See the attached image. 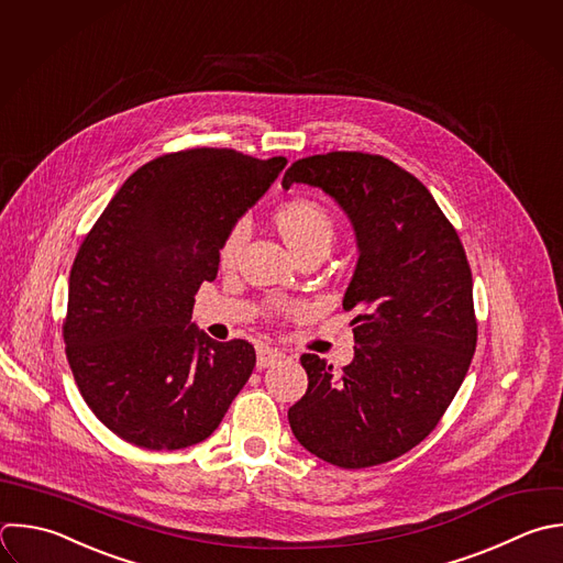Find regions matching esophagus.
I'll use <instances>...</instances> for the list:
<instances>
[{"label": "esophagus", "mask_w": 563, "mask_h": 563, "mask_svg": "<svg viewBox=\"0 0 563 563\" xmlns=\"http://www.w3.org/2000/svg\"><path fill=\"white\" fill-rule=\"evenodd\" d=\"M284 356V352L279 347H273L268 343H257V367H268L273 363H277Z\"/></svg>", "instance_id": "1"}]
</instances>
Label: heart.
<instances>
[{"mask_svg":"<svg viewBox=\"0 0 563 563\" xmlns=\"http://www.w3.org/2000/svg\"><path fill=\"white\" fill-rule=\"evenodd\" d=\"M275 224L284 242L295 251L310 244H332L334 240V220L330 213L314 200H290L275 211ZM246 242V227L238 224L227 242L222 244L220 257L224 266H231Z\"/></svg>","mask_w":563,"mask_h":563,"instance_id":"1","label":"heart"}]
</instances>
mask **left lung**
I'll return each instance as SVG.
<instances>
[{
    "instance_id": "1",
    "label": "left lung",
    "mask_w": 563,
    "mask_h": 563,
    "mask_svg": "<svg viewBox=\"0 0 563 563\" xmlns=\"http://www.w3.org/2000/svg\"><path fill=\"white\" fill-rule=\"evenodd\" d=\"M308 185L347 216L358 260L343 295L356 310L354 358L341 374L303 354L308 389L288 422L317 457L341 468L389 462L422 442L471 365L477 325L471 268L427 187L383 156L301 158L282 187Z\"/></svg>"
}]
</instances>
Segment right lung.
<instances>
[{"label":"right lung","mask_w":563,"mask_h":563,"mask_svg":"<svg viewBox=\"0 0 563 563\" xmlns=\"http://www.w3.org/2000/svg\"><path fill=\"white\" fill-rule=\"evenodd\" d=\"M286 158L233 150L161 156L134 172L70 271L66 354L95 416L156 451L207 440L255 367L249 341H213L191 321L238 220Z\"/></svg>","instance_id":"1"}]
</instances>
